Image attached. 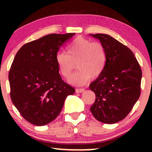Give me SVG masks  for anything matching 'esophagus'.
<instances>
[{
	"label": "esophagus",
	"mask_w": 152,
	"mask_h": 152,
	"mask_svg": "<svg viewBox=\"0 0 152 152\" xmlns=\"http://www.w3.org/2000/svg\"><path fill=\"white\" fill-rule=\"evenodd\" d=\"M84 88H77L75 90V92L77 93H81L84 92Z\"/></svg>",
	"instance_id": "obj_1"
}]
</instances>
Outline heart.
<instances>
[{"label": "heart", "mask_w": 152, "mask_h": 152, "mask_svg": "<svg viewBox=\"0 0 152 152\" xmlns=\"http://www.w3.org/2000/svg\"><path fill=\"white\" fill-rule=\"evenodd\" d=\"M55 61L60 74L68 78L75 68L78 70L69 79L75 85L85 84L90 78H97L102 73L107 64V52L102 43L77 37L68 45L67 54L58 53Z\"/></svg>", "instance_id": "1"}]
</instances>
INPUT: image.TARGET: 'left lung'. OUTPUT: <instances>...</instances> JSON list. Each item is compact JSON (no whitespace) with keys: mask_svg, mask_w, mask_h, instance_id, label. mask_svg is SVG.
Masks as SVG:
<instances>
[{"mask_svg":"<svg viewBox=\"0 0 152 152\" xmlns=\"http://www.w3.org/2000/svg\"><path fill=\"white\" fill-rule=\"evenodd\" d=\"M99 39L107 52L104 70L89 86L95 94L91 111L106 124L123 120L140 97L142 70L132 51L110 35L89 34Z\"/></svg>","mask_w":152,"mask_h":152,"instance_id":"obj_1","label":"left lung"}]
</instances>
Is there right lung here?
<instances>
[{
	"label": "right lung",
	"instance_id": "add662e5",
	"mask_svg": "<svg viewBox=\"0 0 152 152\" xmlns=\"http://www.w3.org/2000/svg\"><path fill=\"white\" fill-rule=\"evenodd\" d=\"M75 34H50L23 45L9 72L10 97L30 123L43 126L59 115L75 88L64 82L55 57L59 48Z\"/></svg>",
	"mask_w": 152,
	"mask_h": 152
}]
</instances>
